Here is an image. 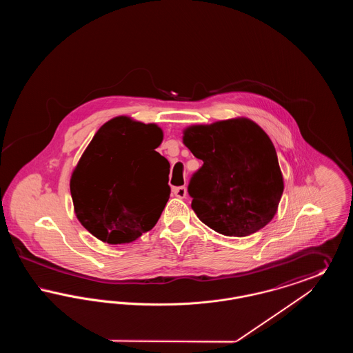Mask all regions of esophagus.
Listing matches in <instances>:
<instances>
[{"instance_id":"esophagus-1","label":"esophagus","mask_w":353,"mask_h":353,"mask_svg":"<svg viewBox=\"0 0 353 353\" xmlns=\"http://www.w3.org/2000/svg\"><path fill=\"white\" fill-rule=\"evenodd\" d=\"M173 194L179 199H185L186 196V188L185 186H176L173 188Z\"/></svg>"}]
</instances>
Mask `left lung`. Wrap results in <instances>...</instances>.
<instances>
[{
  "mask_svg": "<svg viewBox=\"0 0 353 353\" xmlns=\"http://www.w3.org/2000/svg\"><path fill=\"white\" fill-rule=\"evenodd\" d=\"M183 141L203 161L188 186L192 209L219 234L246 236L274 219L283 176L268 134L250 119L190 125Z\"/></svg>",
  "mask_w": 353,
  "mask_h": 353,
  "instance_id": "1",
  "label": "left lung"
}]
</instances>
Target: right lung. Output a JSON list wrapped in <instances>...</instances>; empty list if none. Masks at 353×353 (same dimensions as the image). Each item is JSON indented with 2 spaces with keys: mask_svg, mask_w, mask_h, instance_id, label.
I'll list each match as a JSON object with an SVG mask.
<instances>
[{
  "mask_svg": "<svg viewBox=\"0 0 353 353\" xmlns=\"http://www.w3.org/2000/svg\"><path fill=\"white\" fill-rule=\"evenodd\" d=\"M163 141L156 124L128 117L104 123L79 159L70 180L77 219L110 245L134 242L160 219L170 188L153 177L168 160L154 151Z\"/></svg>",
  "mask_w": 353,
  "mask_h": 353,
  "instance_id": "right-lung-1",
  "label": "right lung"
}]
</instances>
